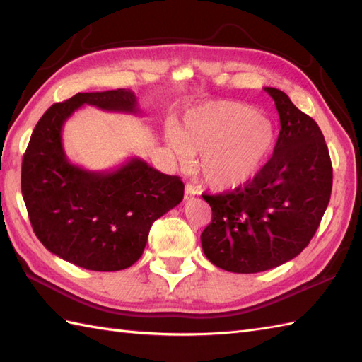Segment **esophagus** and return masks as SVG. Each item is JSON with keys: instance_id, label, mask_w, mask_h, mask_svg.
<instances>
[{"instance_id": "esophagus-1", "label": "esophagus", "mask_w": 362, "mask_h": 362, "mask_svg": "<svg viewBox=\"0 0 362 362\" xmlns=\"http://www.w3.org/2000/svg\"><path fill=\"white\" fill-rule=\"evenodd\" d=\"M196 194H199V191L193 185L185 187V201H188V199H191V197H194Z\"/></svg>"}]
</instances>
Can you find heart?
Masks as SVG:
<instances>
[{
	"mask_svg": "<svg viewBox=\"0 0 362 362\" xmlns=\"http://www.w3.org/2000/svg\"><path fill=\"white\" fill-rule=\"evenodd\" d=\"M169 148L189 165L201 153L199 171L214 191L247 185L271 161L279 134L258 109L236 101H211L189 109L180 127L166 132Z\"/></svg>",
	"mask_w": 362,
	"mask_h": 362,
	"instance_id": "1",
	"label": "heart"
}]
</instances>
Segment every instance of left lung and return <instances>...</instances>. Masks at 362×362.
<instances>
[{
  "label": "left lung",
  "mask_w": 362,
  "mask_h": 362,
  "mask_svg": "<svg viewBox=\"0 0 362 362\" xmlns=\"http://www.w3.org/2000/svg\"><path fill=\"white\" fill-rule=\"evenodd\" d=\"M264 91L281 126L271 161L247 185L204 196L213 211L201 235L205 257L236 274L269 271L296 258L316 233L332 196V160L317 122L281 90Z\"/></svg>",
  "instance_id": "left-lung-1"
}]
</instances>
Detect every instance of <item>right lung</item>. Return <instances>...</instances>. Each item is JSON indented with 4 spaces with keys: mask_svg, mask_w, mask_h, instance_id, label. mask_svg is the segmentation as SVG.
Wrapping results in <instances>:
<instances>
[{
    "mask_svg": "<svg viewBox=\"0 0 362 362\" xmlns=\"http://www.w3.org/2000/svg\"><path fill=\"white\" fill-rule=\"evenodd\" d=\"M82 105L141 115L129 88L78 93L51 105L23 156L21 194L35 236L51 253L88 271H121L143 255L153 221L182 202L185 187L136 157L110 171L73 165L62 129Z\"/></svg>",
    "mask_w": 362,
    "mask_h": 362,
    "instance_id": "obj_1",
    "label": "right lung"
}]
</instances>
